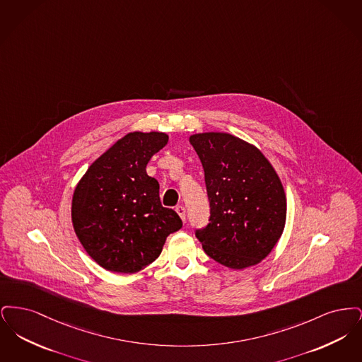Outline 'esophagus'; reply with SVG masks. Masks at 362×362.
I'll return each mask as SVG.
<instances>
[{
	"label": "esophagus",
	"instance_id": "34e87169",
	"mask_svg": "<svg viewBox=\"0 0 362 362\" xmlns=\"http://www.w3.org/2000/svg\"><path fill=\"white\" fill-rule=\"evenodd\" d=\"M175 210H176V213L179 214V217H180L183 221H185V220H186V207L182 206V205H179V206H176Z\"/></svg>",
	"mask_w": 362,
	"mask_h": 362
}]
</instances>
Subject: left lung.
Here are the masks:
<instances>
[{
    "label": "left lung",
    "mask_w": 362,
    "mask_h": 362,
    "mask_svg": "<svg viewBox=\"0 0 362 362\" xmlns=\"http://www.w3.org/2000/svg\"><path fill=\"white\" fill-rule=\"evenodd\" d=\"M199 156L210 204L195 236L210 258L230 269L258 264L274 248L286 220V197L269 160L226 133L189 137Z\"/></svg>",
    "instance_id": "1"
}]
</instances>
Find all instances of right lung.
<instances>
[{
  "label": "right lung",
  "mask_w": 362,
  "mask_h": 362,
  "mask_svg": "<svg viewBox=\"0 0 362 362\" xmlns=\"http://www.w3.org/2000/svg\"><path fill=\"white\" fill-rule=\"evenodd\" d=\"M167 142L164 133H129L88 168L74 189L76 235L105 270H142L183 225L175 210L161 205L158 182L146 173L149 160Z\"/></svg>",
  "instance_id": "1"
}]
</instances>
